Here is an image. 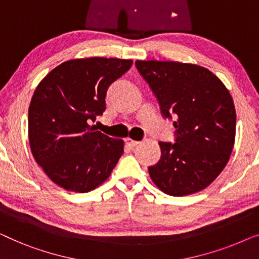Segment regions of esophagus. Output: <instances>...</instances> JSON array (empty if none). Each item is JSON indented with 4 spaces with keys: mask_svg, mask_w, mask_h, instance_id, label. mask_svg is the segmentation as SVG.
<instances>
[{
    "mask_svg": "<svg viewBox=\"0 0 259 259\" xmlns=\"http://www.w3.org/2000/svg\"><path fill=\"white\" fill-rule=\"evenodd\" d=\"M125 143L128 147L134 148V147H136V145L140 144V142L135 141V140H133V138H125Z\"/></svg>",
    "mask_w": 259,
    "mask_h": 259,
    "instance_id": "esophagus-1",
    "label": "esophagus"
}]
</instances>
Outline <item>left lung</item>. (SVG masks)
<instances>
[{
	"mask_svg": "<svg viewBox=\"0 0 259 259\" xmlns=\"http://www.w3.org/2000/svg\"><path fill=\"white\" fill-rule=\"evenodd\" d=\"M137 70L176 128V143L159 142L161 158L149 166L159 190L187 196L205 189L229 162L236 135V110L223 82L201 65L136 61Z\"/></svg>",
	"mask_w": 259,
	"mask_h": 259,
	"instance_id": "8db88e82",
	"label": "left lung"
}]
</instances>
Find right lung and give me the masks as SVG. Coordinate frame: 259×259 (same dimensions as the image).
I'll return each instance as SVG.
<instances>
[{"instance_id":"obj_1","label":"right lung","mask_w":259,"mask_h":259,"mask_svg":"<svg viewBox=\"0 0 259 259\" xmlns=\"http://www.w3.org/2000/svg\"><path fill=\"white\" fill-rule=\"evenodd\" d=\"M131 65L119 58H76L57 65L36 87L28 111L29 144L58 187L89 192L117 164L124 142L89 123L103 114L109 87Z\"/></svg>"}]
</instances>
